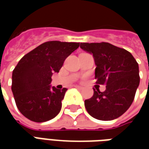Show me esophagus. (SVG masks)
Wrapping results in <instances>:
<instances>
[{
	"label": "esophagus",
	"instance_id": "esophagus-1",
	"mask_svg": "<svg viewBox=\"0 0 149 149\" xmlns=\"http://www.w3.org/2000/svg\"><path fill=\"white\" fill-rule=\"evenodd\" d=\"M75 88H77V89H83V87H81V86H79V85H76Z\"/></svg>",
	"mask_w": 149,
	"mask_h": 149
}]
</instances>
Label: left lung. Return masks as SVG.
Listing matches in <instances>:
<instances>
[{
  "label": "left lung",
  "mask_w": 149,
  "mask_h": 149,
  "mask_svg": "<svg viewBox=\"0 0 149 149\" xmlns=\"http://www.w3.org/2000/svg\"><path fill=\"white\" fill-rule=\"evenodd\" d=\"M81 49L93 55L95 79L106 84L104 92L93 89V96L84 100L88 114L100 120H112L131 106L140 84L139 65L133 56L109 43H81Z\"/></svg>",
  "instance_id": "8db88e82"
}]
</instances>
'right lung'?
<instances>
[{"instance_id":"right-lung-1","label":"right lung","mask_w":149,"mask_h":149,"mask_svg":"<svg viewBox=\"0 0 149 149\" xmlns=\"http://www.w3.org/2000/svg\"><path fill=\"white\" fill-rule=\"evenodd\" d=\"M79 46L80 43L48 41L18 62L13 71L12 92L17 109L26 118L40 123L60 112L67 88L52 86V76L59 72L65 59Z\"/></svg>"}]
</instances>
